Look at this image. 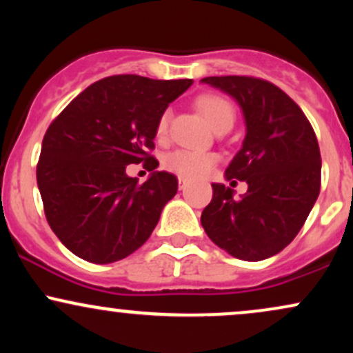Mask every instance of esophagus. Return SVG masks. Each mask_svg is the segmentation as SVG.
Masks as SVG:
<instances>
[{"instance_id":"34e87169","label":"esophagus","mask_w":353,"mask_h":353,"mask_svg":"<svg viewBox=\"0 0 353 353\" xmlns=\"http://www.w3.org/2000/svg\"><path fill=\"white\" fill-rule=\"evenodd\" d=\"M185 184H188V181H185L184 177H179V189H181V190H184Z\"/></svg>"}]
</instances>
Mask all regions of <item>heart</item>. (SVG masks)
<instances>
[{
    "mask_svg": "<svg viewBox=\"0 0 353 353\" xmlns=\"http://www.w3.org/2000/svg\"><path fill=\"white\" fill-rule=\"evenodd\" d=\"M196 108L199 109L201 114L205 117V121L210 124V128L217 129L219 125H232L234 111L232 103L229 99L222 98L219 94H201L196 99ZM169 112H164L157 123V134L164 136L168 131ZM217 163V156L214 152L204 151H189V149H176L171 154H168L164 159V168L168 171L177 174L179 177L185 179H201L212 171Z\"/></svg>",
    "mask_w": 353,
    "mask_h": 353,
    "instance_id": "obj_1",
    "label": "heart"
}]
</instances>
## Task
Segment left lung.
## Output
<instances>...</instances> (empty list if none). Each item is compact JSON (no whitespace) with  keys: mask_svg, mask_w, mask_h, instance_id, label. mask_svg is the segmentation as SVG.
I'll return each mask as SVG.
<instances>
[{"mask_svg":"<svg viewBox=\"0 0 353 353\" xmlns=\"http://www.w3.org/2000/svg\"><path fill=\"white\" fill-rule=\"evenodd\" d=\"M201 83L224 91L242 109L245 137L225 179L249 185L237 199L230 188L212 184L201 224L232 257L264 261L294 241L317 201L322 171L317 137L302 109L269 81L210 76Z\"/></svg>","mask_w":353,"mask_h":353,"instance_id":"obj_1","label":"left lung"}]
</instances>
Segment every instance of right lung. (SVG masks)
Listing matches in <instances>:
<instances>
[{
    "instance_id": "right-lung-1",
    "label": "right lung",
    "mask_w": 353,
    "mask_h": 353,
    "mask_svg": "<svg viewBox=\"0 0 353 353\" xmlns=\"http://www.w3.org/2000/svg\"><path fill=\"white\" fill-rule=\"evenodd\" d=\"M192 79L109 76L76 96L44 134L36 179L48 224L72 254L92 264L128 257L148 241L177 177L154 171L144 185L125 165H159L157 123Z\"/></svg>"
}]
</instances>
